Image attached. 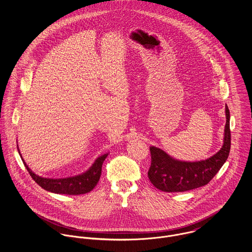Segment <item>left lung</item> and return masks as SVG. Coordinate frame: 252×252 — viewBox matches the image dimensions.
Here are the masks:
<instances>
[{
    "instance_id": "8db88e82",
    "label": "left lung",
    "mask_w": 252,
    "mask_h": 252,
    "mask_svg": "<svg viewBox=\"0 0 252 252\" xmlns=\"http://www.w3.org/2000/svg\"><path fill=\"white\" fill-rule=\"evenodd\" d=\"M225 113L223 145L209 159L196 162L180 161L156 146H150L151 166L147 176L157 189L164 192H184L204 186L213 180L226 162L231 147L230 111L227 105Z\"/></svg>"
}]
</instances>
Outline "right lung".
I'll list each match as a JSON object with an SVG mask.
<instances>
[{
	"label": "right lung",
	"instance_id": "add662e5",
	"mask_svg": "<svg viewBox=\"0 0 252 252\" xmlns=\"http://www.w3.org/2000/svg\"><path fill=\"white\" fill-rule=\"evenodd\" d=\"M18 152L20 154L18 145H17ZM108 153H106L100 157H98L93 165L83 174L65 178V179H46L42 178L33 173L30 168L27 166L25 161L23 160L21 154V159L29 172L32 179L36 181V183L46 191L56 193V194H66V195H80L90 192L98 183L102 174V166L107 158Z\"/></svg>",
	"mask_w": 252,
	"mask_h": 252
}]
</instances>
